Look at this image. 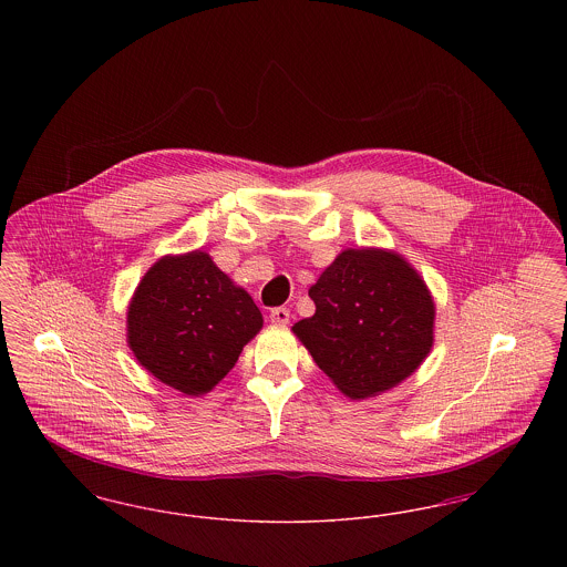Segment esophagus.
Listing matches in <instances>:
<instances>
[{"instance_id":"1","label":"esophagus","mask_w":567,"mask_h":567,"mask_svg":"<svg viewBox=\"0 0 567 567\" xmlns=\"http://www.w3.org/2000/svg\"><path fill=\"white\" fill-rule=\"evenodd\" d=\"M289 317H291V312L285 306H278V308H271L270 310L271 323L287 324L289 323Z\"/></svg>"}]
</instances>
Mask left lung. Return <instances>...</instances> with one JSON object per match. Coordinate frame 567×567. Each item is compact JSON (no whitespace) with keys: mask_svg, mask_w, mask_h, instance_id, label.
I'll return each mask as SVG.
<instances>
[{"mask_svg":"<svg viewBox=\"0 0 567 567\" xmlns=\"http://www.w3.org/2000/svg\"><path fill=\"white\" fill-rule=\"evenodd\" d=\"M317 306L293 324L315 363L352 400L410 377L433 344V299L404 259L349 248L308 291Z\"/></svg>","mask_w":567,"mask_h":567,"instance_id":"8db88e82","label":"left lung"}]
</instances>
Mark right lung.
<instances>
[{
  "mask_svg": "<svg viewBox=\"0 0 567 567\" xmlns=\"http://www.w3.org/2000/svg\"><path fill=\"white\" fill-rule=\"evenodd\" d=\"M261 324L252 297L206 252L193 250L146 271L130 303L127 340L153 377L202 395L236 365Z\"/></svg>",
  "mask_w": 567,
  "mask_h": 567,
  "instance_id": "right-lung-1",
  "label": "right lung"
}]
</instances>
